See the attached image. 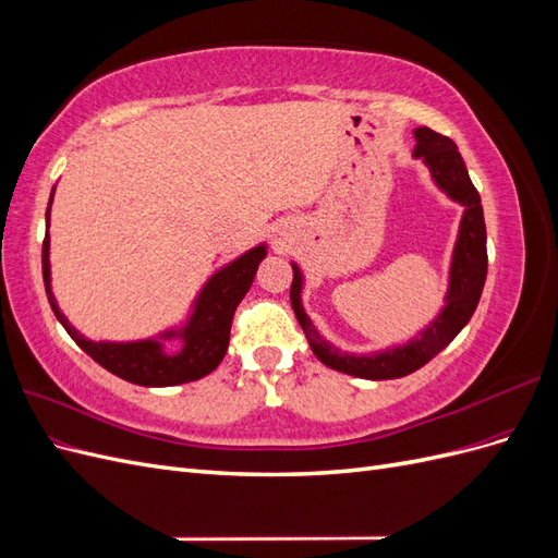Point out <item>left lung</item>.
I'll return each mask as SVG.
<instances>
[{"label":"left lung","mask_w":558,"mask_h":558,"mask_svg":"<svg viewBox=\"0 0 558 558\" xmlns=\"http://www.w3.org/2000/svg\"><path fill=\"white\" fill-rule=\"evenodd\" d=\"M414 158H421L430 170V177L440 191H445L453 202L465 207L459 238H456L451 267H449V286L445 295V307L440 310L430 326H426L408 344L391 347L377 353H344L330 342H326L320 332L314 328L312 318L302 307V269L293 263V283H291V305L298 316V324L307 335V342L314 356L351 377L361 379H398L412 375L414 369L424 367L430 359H435L456 335H459L470 316L475 314L477 302L482 298V289L486 281V226L482 199L475 185L470 181L465 162L459 148L442 134L433 132L430 128L414 130Z\"/></svg>","instance_id":"left-lung-1"}]
</instances>
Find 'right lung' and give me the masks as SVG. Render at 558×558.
Listing matches in <instances>:
<instances>
[{
	"instance_id": "add662e5",
	"label": "right lung",
	"mask_w": 558,
	"mask_h": 558,
	"mask_svg": "<svg viewBox=\"0 0 558 558\" xmlns=\"http://www.w3.org/2000/svg\"><path fill=\"white\" fill-rule=\"evenodd\" d=\"M50 202H53V193H50L46 209V240L41 248L44 286L50 310H53V314L58 316L64 330L70 332L72 340L86 351L93 361L109 369L111 375L140 386H177L214 373L228 351L234 310H238L242 298L251 289L256 269L260 260L267 256V246H253L251 251L242 253L240 258H234L232 263L218 269L216 275H211V279L202 286V291L193 302V312L185 318V324L181 328H170L160 332L158 337H148V340L95 342L88 340V337H83L70 324V318H66L58 307L53 289H50ZM165 341H179L180 347L174 352H167Z\"/></svg>"
}]
</instances>
